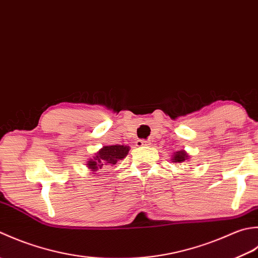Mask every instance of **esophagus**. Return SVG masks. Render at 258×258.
<instances>
[{"label":"esophagus","mask_w":258,"mask_h":258,"mask_svg":"<svg viewBox=\"0 0 258 258\" xmlns=\"http://www.w3.org/2000/svg\"><path fill=\"white\" fill-rule=\"evenodd\" d=\"M150 141L149 140H137L136 146L137 147H144V146H149Z\"/></svg>","instance_id":"34e87169"}]
</instances>
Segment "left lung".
Masks as SVG:
<instances>
[{
	"instance_id": "1",
	"label": "left lung",
	"mask_w": 258,
	"mask_h": 258,
	"mask_svg": "<svg viewBox=\"0 0 258 258\" xmlns=\"http://www.w3.org/2000/svg\"><path fill=\"white\" fill-rule=\"evenodd\" d=\"M189 157L190 156H189L185 150H177L173 152L171 160H172V162H176V164H181V162L188 160Z\"/></svg>"
}]
</instances>
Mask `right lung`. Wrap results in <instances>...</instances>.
I'll use <instances>...</instances> for the list:
<instances>
[{
    "instance_id": "1",
    "label": "right lung",
    "mask_w": 258,
    "mask_h": 258,
    "mask_svg": "<svg viewBox=\"0 0 258 258\" xmlns=\"http://www.w3.org/2000/svg\"><path fill=\"white\" fill-rule=\"evenodd\" d=\"M129 150L130 147L124 145L103 146L94 154L92 159L88 160L87 167L92 171V175H94V171L114 166L119 160H122L124 157H127Z\"/></svg>"
}]
</instances>
